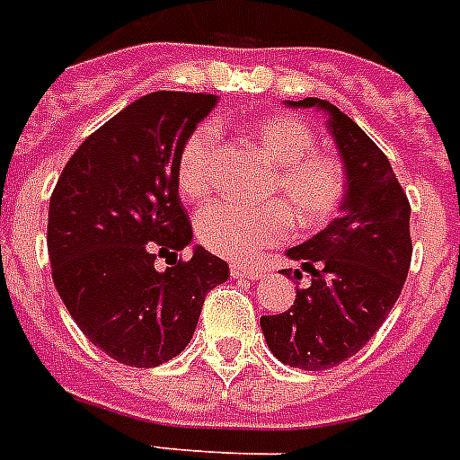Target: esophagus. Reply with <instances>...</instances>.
<instances>
[{
    "label": "esophagus",
    "mask_w": 460,
    "mask_h": 460,
    "mask_svg": "<svg viewBox=\"0 0 460 460\" xmlns=\"http://www.w3.org/2000/svg\"><path fill=\"white\" fill-rule=\"evenodd\" d=\"M230 276L233 279H247V281H254L261 276V269L252 267V264H233L230 267Z\"/></svg>",
    "instance_id": "34e87169"
}]
</instances>
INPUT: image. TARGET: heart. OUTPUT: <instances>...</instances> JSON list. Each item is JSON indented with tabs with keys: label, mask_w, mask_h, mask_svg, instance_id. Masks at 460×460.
Returning a JSON list of instances; mask_svg holds the SVG:
<instances>
[{
	"label": "heart",
	"mask_w": 460,
	"mask_h": 460,
	"mask_svg": "<svg viewBox=\"0 0 460 460\" xmlns=\"http://www.w3.org/2000/svg\"><path fill=\"white\" fill-rule=\"evenodd\" d=\"M250 143L274 167L267 199L254 208L216 203L196 217V237L220 257L250 259L267 244L281 243L291 230H320L344 201V169L330 155L315 152V136L293 116H267L247 128ZM216 126L193 130L181 147L177 167L179 191L189 201H206L217 184Z\"/></svg>",
	"instance_id": "obj_1"
}]
</instances>
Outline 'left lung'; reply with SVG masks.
I'll use <instances>...</instances> for the list:
<instances>
[{
    "label": "left lung",
    "mask_w": 460,
    "mask_h": 460,
    "mask_svg": "<svg viewBox=\"0 0 460 460\" xmlns=\"http://www.w3.org/2000/svg\"><path fill=\"white\" fill-rule=\"evenodd\" d=\"M286 103L327 116L344 167V201L340 217L286 250L313 281L296 288L286 313L264 315L259 324L281 364L324 371L354 357L395 305L412 259L410 203L388 157L347 113L313 96Z\"/></svg>",
    "instance_id": "1"
}]
</instances>
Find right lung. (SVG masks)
Returning a JSON list of instances; mask_svg holds the SVG:
<instances>
[{"label": "right lung", "mask_w": 460, "mask_h": 460, "mask_svg": "<svg viewBox=\"0 0 460 460\" xmlns=\"http://www.w3.org/2000/svg\"><path fill=\"white\" fill-rule=\"evenodd\" d=\"M216 103L189 92L137 99L79 145L50 196L55 288L86 340L120 364L152 368L181 354L208 291L230 276L201 244L177 259L193 243L179 155Z\"/></svg>", "instance_id": "1"}]
</instances>
